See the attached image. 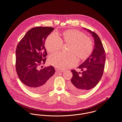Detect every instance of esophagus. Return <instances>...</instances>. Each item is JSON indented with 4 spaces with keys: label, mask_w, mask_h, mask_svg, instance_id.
<instances>
[{
    "label": "esophagus",
    "mask_w": 122,
    "mask_h": 122,
    "mask_svg": "<svg viewBox=\"0 0 122 122\" xmlns=\"http://www.w3.org/2000/svg\"><path fill=\"white\" fill-rule=\"evenodd\" d=\"M64 71V70H57V72H63Z\"/></svg>",
    "instance_id": "1"
}]
</instances>
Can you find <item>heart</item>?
<instances>
[{"mask_svg":"<svg viewBox=\"0 0 122 122\" xmlns=\"http://www.w3.org/2000/svg\"><path fill=\"white\" fill-rule=\"evenodd\" d=\"M63 43L70 45V53H55L50 55L48 59L50 64L60 69H66L76 66L78 62L76 55L79 59L85 60L92 52L93 44L91 39L76 30L65 31L62 39L56 33L52 32L47 37L45 46L48 52H54L61 49Z\"/></svg>","mask_w":122,"mask_h":122,"instance_id":"1","label":"heart"}]
</instances>
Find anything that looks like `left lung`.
Wrapping results in <instances>:
<instances>
[{
	"instance_id": "obj_1",
	"label": "left lung",
	"mask_w": 122,
	"mask_h": 122,
	"mask_svg": "<svg viewBox=\"0 0 122 122\" xmlns=\"http://www.w3.org/2000/svg\"><path fill=\"white\" fill-rule=\"evenodd\" d=\"M93 37L94 48L90 56L77 68L83 71L79 73L75 70L71 71L73 76L70 87L75 92L85 93L95 87L100 81L104 69L106 54L102 41L99 36L94 32L84 28Z\"/></svg>"
}]
</instances>
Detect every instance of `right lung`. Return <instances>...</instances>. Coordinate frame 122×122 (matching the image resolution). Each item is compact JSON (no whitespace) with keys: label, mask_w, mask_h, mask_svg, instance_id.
Segmentation results:
<instances>
[{"label":"right lung","mask_w":122,"mask_h":122,"mask_svg":"<svg viewBox=\"0 0 122 122\" xmlns=\"http://www.w3.org/2000/svg\"><path fill=\"white\" fill-rule=\"evenodd\" d=\"M53 30L49 27L30 29L19 42L16 49L18 76L28 89L35 93L42 92L49 88L55 72L52 66L39 68L46 62V39Z\"/></svg>","instance_id":"add662e5"}]
</instances>
